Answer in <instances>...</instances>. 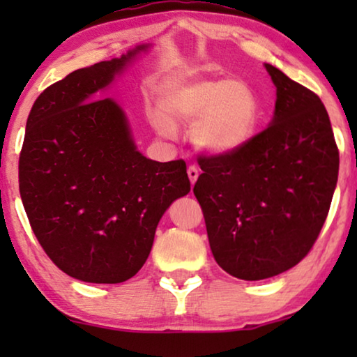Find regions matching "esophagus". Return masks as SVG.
Returning <instances> with one entry per match:
<instances>
[{
	"label": "esophagus",
	"instance_id": "34e87169",
	"mask_svg": "<svg viewBox=\"0 0 357 357\" xmlns=\"http://www.w3.org/2000/svg\"><path fill=\"white\" fill-rule=\"evenodd\" d=\"M187 172H188L190 182H192V185H193L195 182H197V178H198V175H199V169L197 167V165H188Z\"/></svg>",
	"mask_w": 357,
	"mask_h": 357
}]
</instances>
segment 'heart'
Returning <instances> with one entry per match:
<instances>
[{"mask_svg":"<svg viewBox=\"0 0 357 357\" xmlns=\"http://www.w3.org/2000/svg\"><path fill=\"white\" fill-rule=\"evenodd\" d=\"M174 123H195L193 141L204 153L222 155L242 149L260 123V100L247 82L198 79L175 86L164 99ZM160 130L170 133L167 121Z\"/></svg>","mask_w":357,"mask_h":357,"instance_id":"heart-1","label":"heart"}]
</instances>
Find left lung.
Returning a JSON list of instances; mask_svg holds the SVG:
<instances>
[{
    "instance_id": "obj_1",
    "label": "left lung",
    "mask_w": 357,
    "mask_h": 357,
    "mask_svg": "<svg viewBox=\"0 0 357 357\" xmlns=\"http://www.w3.org/2000/svg\"><path fill=\"white\" fill-rule=\"evenodd\" d=\"M275 119L231 154H199L193 187L218 265L245 281L296 266L328 216L340 153L320 97L265 65Z\"/></svg>"
}]
</instances>
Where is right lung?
I'll return each mask as SVG.
<instances>
[{
  "mask_svg": "<svg viewBox=\"0 0 357 357\" xmlns=\"http://www.w3.org/2000/svg\"><path fill=\"white\" fill-rule=\"evenodd\" d=\"M143 47L81 68L33 102L19 155V192L38 243L63 273L116 284L148 260L155 227L190 192L183 159H146L123 112L97 99Z\"/></svg>",
  "mask_w": 357,
  "mask_h": 357,
  "instance_id": "right-lung-1",
  "label": "right lung"
}]
</instances>
